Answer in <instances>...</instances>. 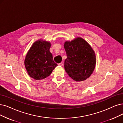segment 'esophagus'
Wrapping results in <instances>:
<instances>
[{
  "label": "esophagus",
  "mask_w": 123,
  "mask_h": 123,
  "mask_svg": "<svg viewBox=\"0 0 123 123\" xmlns=\"http://www.w3.org/2000/svg\"><path fill=\"white\" fill-rule=\"evenodd\" d=\"M58 65L60 66H62L63 65V63H62V62H61V63H58Z\"/></svg>",
  "instance_id": "esophagus-1"
}]
</instances>
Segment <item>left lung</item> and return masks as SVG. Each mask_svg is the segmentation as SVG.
Masks as SVG:
<instances>
[{"instance_id":"1","label":"left lung","mask_w":123,"mask_h":123,"mask_svg":"<svg viewBox=\"0 0 123 123\" xmlns=\"http://www.w3.org/2000/svg\"><path fill=\"white\" fill-rule=\"evenodd\" d=\"M67 58L65 69L70 77L76 81H82L89 78L94 71L96 59L91 46L84 39L77 37L64 44Z\"/></svg>"}]
</instances>
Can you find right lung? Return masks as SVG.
Segmentation results:
<instances>
[{"label": "right lung", "mask_w": 123, "mask_h": 123, "mask_svg": "<svg viewBox=\"0 0 123 123\" xmlns=\"http://www.w3.org/2000/svg\"><path fill=\"white\" fill-rule=\"evenodd\" d=\"M49 42L39 40L33 43L25 60L28 75L35 80H42L49 76L57 66L49 51Z\"/></svg>", "instance_id": "obj_1"}]
</instances>
